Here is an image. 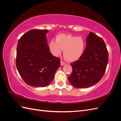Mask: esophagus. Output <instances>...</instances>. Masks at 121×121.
Here are the masks:
<instances>
[{"mask_svg": "<svg viewBox=\"0 0 121 121\" xmlns=\"http://www.w3.org/2000/svg\"><path fill=\"white\" fill-rule=\"evenodd\" d=\"M65 63L64 61H63V60H61V61H60V65H65Z\"/></svg>", "mask_w": 121, "mask_h": 121, "instance_id": "esophagus-1", "label": "esophagus"}]
</instances>
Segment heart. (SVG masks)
Listing matches in <instances>:
<instances>
[{"label": "heart", "instance_id": "1", "mask_svg": "<svg viewBox=\"0 0 121 121\" xmlns=\"http://www.w3.org/2000/svg\"><path fill=\"white\" fill-rule=\"evenodd\" d=\"M56 38V41L52 39L49 43L50 51L54 56H58L62 50H64V57L69 61H77L82 56L85 48V42L82 37L60 34Z\"/></svg>", "mask_w": 121, "mask_h": 121}]
</instances>
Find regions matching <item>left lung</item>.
<instances>
[{"instance_id": "8db88e82", "label": "left lung", "mask_w": 121, "mask_h": 121, "mask_svg": "<svg viewBox=\"0 0 121 121\" xmlns=\"http://www.w3.org/2000/svg\"><path fill=\"white\" fill-rule=\"evenodd\" d=\"M82 56L71 64L73 69L69 81L76 88H84L94 85L103 77L108 63V55L104 40L90 32Z\"/></svg>"}]
</instances>
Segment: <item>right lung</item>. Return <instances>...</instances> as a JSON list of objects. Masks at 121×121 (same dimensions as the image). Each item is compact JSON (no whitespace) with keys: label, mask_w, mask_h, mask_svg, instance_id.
Wrapping results in <instances>:
<instances>
[{"label":"right lung","mask_w":121,"mask_h":121,"mask_svg":"<svg viewBox=\"0 0 121 121\" xmlns=\"http://www.w3.org/2000/svg\"><path fill=\"white\" fill-rule=\"evenodd\" d=\"M48 30L33 29L19 39L17 47L16 66L29 85L46 87L54 79L60 60L52 56L47 45Z\"/></svg>","instance_id":"1"}]
</instances>
